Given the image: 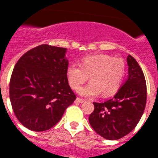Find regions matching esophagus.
I'll list each match as a JSON object with an SVG mask.
<instances>
[{
  "label": "esophagus",
  "instance_id": "obj_1",
  "mask_svg": "<svg viewBox=\"0 0 158 158\" xmlns=\"http://www.w3.org/2000/svg\"><path fill=\"white\" fill-rule=\"evenodd\" d=\"M75 101H76V103H83L84 101H85V100H83V99H81V98H79V97H77V98L76 99V100H75Z\"/></svg>",
  "mask_w": 158,
  "mask_h": 158
}]
</instances>
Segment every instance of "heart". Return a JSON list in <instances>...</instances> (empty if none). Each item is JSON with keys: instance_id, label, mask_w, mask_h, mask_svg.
<instances>
[{"instance_id": "b5f03b06", "label": "heart", "mask_w": 158, "mask_h": 158, "mask_svg": "<svg viewBox=\"0 0 158 158\" xmlns=\"http://www.w3.org/2000/svg\"><path fill=\"white\" fill-rule=\"evenodd\" d=\"M124 73L125 63L122 58L104 54L84 57L81 66L70 65L66 69L68 82L73 90L79 89L90 76L91 82L78 91L89 97L98 96L100 93L103 96L115 94L120 87Z\"/></svg>"}]
</instances>
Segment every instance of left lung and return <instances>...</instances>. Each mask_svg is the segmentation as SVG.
Segmentation results:
<instances>
[{
	"label": "left lung",
	"mask_w": 158,
	"mask_h": 158,
	"mask_svg": "<svg viewBox=\"0 0 158 158\" xmlns=\"http://www.w3.org/2000/svg\"><path fill=\"white\" fill-rule=\"evenodd\" d=\"M129 77L112 99L93 102L94 111L89 123L96 133L108 140L119 139L133 131L139 123L146 104V83L144 73L136 60L127 58Z\"/></svg>",
	"instance_id": "8db88e82"
}]
</instances>
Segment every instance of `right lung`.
Returning a JSON list of instances; mask_svg holds the SVG:
<instances>
[{
	"label": "right lung",
	"instance_id": "right-lung-1",
	"mask_svg": "<svg viewBox=\"0 0 158 158\" xmlns=\"http://www.w3.org/2000/svg\"><path fill=\"white\" fill-rule=\"evenodd\" d=\"M66 49L47 44L31 49L12 70L9 97L22 125L34 131L55 126L76 100L66 77Z\"/></svg>",
	"mask_w": 158,
	"mask_h": 158
}]
</instances>
